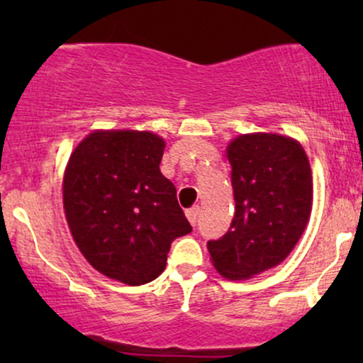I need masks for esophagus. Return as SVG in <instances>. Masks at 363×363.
Returning a JSON list of instances; mask_svg holds the SVG:
<instances>
[{
    "label": "esophagus",
    "mask_w": 363,
    "mask_h": 363,
    "mask_svg": "<svg viewBox=\"0 0 363 363\" xmlns=\"http://www.w3.org/2000/svg\"><path fill=\"white\" fill-rule=\"evenodd\" d=\"M199 213H201L199 206H194V208H191V210L186 211V216H187V220H189L191 225H196V222H198Z\"/></svg>",
    "instance_id": "1"
}]
</instances>
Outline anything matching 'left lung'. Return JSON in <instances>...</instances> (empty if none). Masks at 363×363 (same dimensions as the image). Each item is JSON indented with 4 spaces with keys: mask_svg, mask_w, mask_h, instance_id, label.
<instances>
[{
    "mask_svg": "<svg viewBox=\"0 0 363 363\" xmlns=\"http://www.w3.org/2000/svg\"><path fill=\"white\" fill-rule=\"evenodd\" d=\"M235 213L222 239L210 240L213 268L249 280L289 257L312 210V170L301 141L280 133H247L227 145Z\"/></svg>",
    "mask_w": 363,
    "mask_h": 363,
    "instance_id": "1",
    "label": "left lung"
}]
</instances>
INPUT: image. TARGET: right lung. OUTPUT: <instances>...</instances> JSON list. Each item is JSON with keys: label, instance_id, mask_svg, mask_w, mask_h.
I'll list each match as a JSON object with an SVG mask.
<instances>
[{"label": "right lung", "instance_id": "obj_1", "mask_svg": "<svg viewBox=\"0 0 363 363\" xmlns=\"http://www.w3.org/2000/svg\"><path fill=\"white\" fill-rule=\"evenodd\" d=\"M165 141L152 131L95 129L69 155L62 206L74 244L104 277L136 286L165 269L189 222L162 176Z\"/></svg>", "mask_w": 363, "mask_h": 363}]
</instances>
